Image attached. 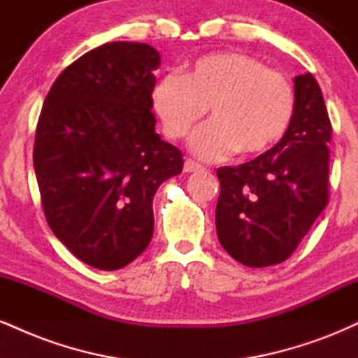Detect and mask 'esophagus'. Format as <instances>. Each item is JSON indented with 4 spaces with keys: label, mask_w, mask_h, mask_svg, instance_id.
<instances>
[{
    "label": "esophagus",
    "mask_w": 358,
    "mask_h": 358,
    "mask_svg": "<svg viewBox=\"0 0 358 358\" xmlns=\"http://www.w3.org/2000/svg\"><path fill=\"white\" fill-rule=\"evenodd\" d=\"M183 170L187 171V173H192V171H200V170H203V166L199 165V163H196V162H193V159L187 158V159H185Z\"/></svg>",
    "instance_id": "obj_1"
}]
</instances>
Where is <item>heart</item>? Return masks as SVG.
Wrapping results in <instances>:
<instances>
[{
	"label": "heart",
	"instance_id": "1",
	"mask_svg": "<svg viewBox=\"0 0 358 358\" xmlns=\"http://www.w3.org/2000/svg\"><path fill=\"white\" fill-rule=\"evenodd\" d=\"M151 104L173 139L187 136L208 108L212 121L190 141L200 158L219 159L234 151L256 156L286 134L294 90L282 73L244 53L227 52L202 57L185 76L168 72L155 85Z\"/></svg>",
	"mask_w": 358,
	"mask_h": 358
}]
</instances>
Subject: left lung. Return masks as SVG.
<instances>
[{"label":"left lung","instance_id":"8db88e82","mask_svg":"<svg viewBox=\"0 0 358 358\" xmlns=\"http://www.w3.org/2000/svg\"><path fill=\"white\" fill-rule=\"evenodd\" d=\"M331 122L311 73L294 77V114L276 146L217 170L222 248L248 268L286 261L328 203Z\"/></svg>","mask_w":358,"mask_h":358}]
</instances>
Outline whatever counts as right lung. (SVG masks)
<instances>
[{"label":"right lung","mask_w":358,"mask_h":358,"mask_svg":"<svg viewBox=\"0 0 358 358\" xmlns=\"http://www.w3.org/2000/svg\"><path fill=\"white\" fill-rule=\"evenodd\" d=\"M159 53L109 42L57 77L36 124L34 166L45 219L77 259L102 271L133 262L153 237V196L183 170L155 133Z\"/></svg>","instance_id":"1"}]
</instances>
